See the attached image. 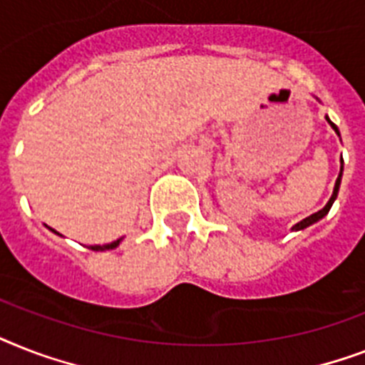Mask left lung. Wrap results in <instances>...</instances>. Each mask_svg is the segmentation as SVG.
Listing matches in <instances>:
<instances>
[{"label": "left lung", "instance_id": "8db88e82", "mask_svg": "<svg viewBox=\"0 0 365 365\" xmlns=\"http://www.w3.org/2000/svg\"><path fill=\"white\" fill-rule=\"evenodd\" d=\"M328 123H329V125H331V126H334V130L337 132V134H339V130H337V126H335L334 123L329 121V119H328ZM341 172H343V159H341ZM341 172H339V176H337V182H335V187H334V195H331V199L328 200V205L324 206L322 210H318L317 214H312V216L305 217V220H303V222L297 223V225H294L295 231H299V229L309 227V225H311V223L318 222V220H320V217H324V216H326V214H328L329 208H331V205H334V200L337 199V193H339V185H341Z\"/></svg>", "mask_w": 365, "mask_h": 365}]
</instances>
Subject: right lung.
Returning a JSON list of instances; mask_svg holds the SVG:
<instances>
[{
	"mask_svg": "<svg viewBox=\"0 0 365 365\" xmlns=\"http://www.w3.org/2000/svg\"><path fill=\"white\" fill-rule=\"evenodd\" d=\"M54 233H56V231H54ZM119 242H121V239L119 240H115V242H111V244H104V246H91V250H94V252H104V250H113V248H117V246H119Z\"/></svg>",
	"mask_w": 365,
	"mask_h": 365,
	"instance_id": "add662e5",
	"label": "right lung"
}]
</instances>
